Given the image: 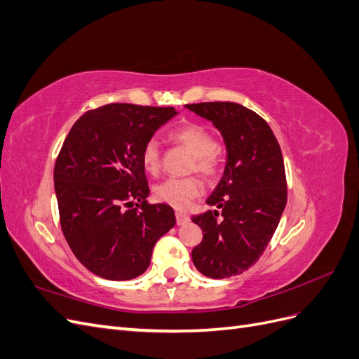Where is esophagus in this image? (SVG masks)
Segmentation results:
<instances>
[{"mask_svg": "<svg viewBox=\"0 0 359 359\" xmlns=\"http://www.w3.org/2000/svg\"><path fill=\"white\" fill-rule=\"evenodd\" d=\"M175 217H177V224H178V226H182V224H186V223L190 222L189 214L184 212V211H177V212H175Z\"/></svg>", "mask_w": 359, "mask_h": 359, "instance_id": "34e87169", "label": "esophagus"}]
</instances>
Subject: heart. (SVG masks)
<instances>
[{
  "mask_svg": "<svg viewBox=\"0 0 359 359\" xmlns=\"http://www.w3.org/2000/svg\"><path fill=\"white\" fill-rule=\"evenodd\" d=\"M170 139L173 142L187 148L194 156V161L191 169H196L203 175L212 177L220 169V151L217 148L215 139L208 128L196 124L189 123L182 124L170 132ZM144 169L156 175L160 170V145L156 139H149L144 145L142 153H140ZM203 186L199 178H169L160 182L154 189L157 199L161 202L169 203L175 208H186V206L202 193Z\"/></svg>",
  "mask_w": 359,
  "mask_h": 359,
  "instance_id": "heart-1",
  "label": "heart"
}]
</instances>
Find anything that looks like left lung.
I'll return each instance as SVG.
<instances>
[{
	"label": "left lung",
	"instance_id": "left-lung-1",
	"mask_svg": "<svg viewBox=\"0 0 359 359\" xmlns=\"http://www.w3.org/2000/svg\"><path fill=\"white\" fill-rule=\"evenodd\" d=\"M186 107L220 130L227 151L223 177L206 199L219 211L191 217L203 233L191 252L193 264L210 278L243 274L262 256L285 211L287 184L280 145L265 119L243 104Z\"/></svg>",
	"mask_w": 359,
	"mask_h": 359
}]
</instances>
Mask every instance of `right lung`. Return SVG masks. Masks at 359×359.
Here are the masks:
<instances>
[{"label":"right lung","mask_w":359,"mask_h":359,"mask_svg":"<svg viewBox=\"0 0 359 359\" xmlns=\"http://www.w3.org/2000/svg\"><path fill=\"white\" fill-rule=\"evenodd\" d=\"M177 114L106 104L85 112L64 140L53 168L60 223L73 255L93 274L115 281L144 274L156 243L175 226L169 205L147 203L140 153Z\"/></svg>","instance_id":"add662e5"}]
</instances>
